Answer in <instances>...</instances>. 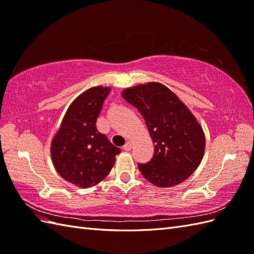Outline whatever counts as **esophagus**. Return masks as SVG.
Returning a JSON list of instances; mask_svg holds the SVG:
<instances>
[{"label": "esophagus", "instance_id": "34e87169", "mask_svg": "<svg viewBox=\"0 0 254 254\" xmlns=\"http://www.w3.org/2000/svg\"><path fill=\"white\" fill-rule=\"evenodd\" d=\"M123 149L127 150V151L131 150L132 149V143H131V141H127V144L123 146Z\"/></svg>", "mask_w": 254, "mask_h": 254}]
</instances>
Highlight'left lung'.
I'll return each mask as SVG.
<instances>
[{"mask_svg":"<svg viewBox=\"0 0 254 254\" xmlns=\"http://www.w3.org/2000/svg\"><path fill=\"white\" fill-rule=\"evenodd\" d=\"M122 96L143 116L155 144L151 160L138 163L144 178L159 187L187 180L202 160L205 138L186 106L161 83L127 88Z\"/></svg>","mask_w":254,"mask_h":254,"instance_id":"1","label":"left lung"}]
</instances>
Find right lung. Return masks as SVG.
Masks as SVG:
<instances>
[{
	"label": "right lung",
	"mask_w": 254,
	"mask_h": 254,
	"mask_svg": "<svg viewBox=\"0 0 254 254\" xmlns=\"http://www.w3.org/2000/svg\"><path fill=\"white\" fill-rule=\"evenodd\" d=\"M109 87L85 91L70 105L52 141V160L63 179L81 188L97 185L110 172L121 150L98 132L96 121Z\"/></svg>",
	"instance_id": "1"
}]
</instances>
